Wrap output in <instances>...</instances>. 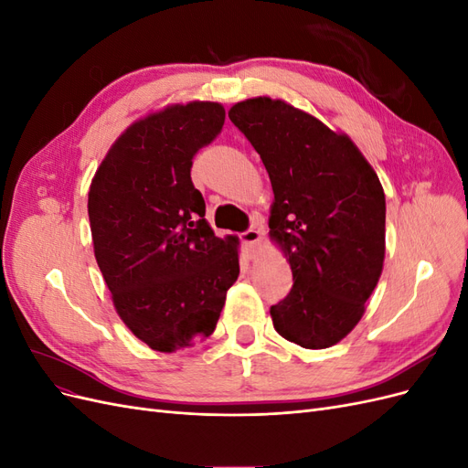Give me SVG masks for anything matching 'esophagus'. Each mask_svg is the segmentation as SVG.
<instances>
[{
    "instance_id": "34e87169",
    "label": "esophagus",
    "mask_w": 468,
    "mask_h": 468,
    "mask_svg": "<svg viewBox=\"0 0 468 468\" xmlns=\"http://www.w3.org/2000/svg\"><path fill=\"white\" fill-rule=\"evenodd\" d=\"M239 239H242V244H244V248L248 251V256L251 258L253 253H256V248L261 242V232L258 229H250L244 234H239Z\"/></svg>"
}]
</instances>
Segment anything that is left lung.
I'll return each mask as SVG.
<instances>
[{
    "label": "left lung",
    "instance_id": "8db88e82",
    "mask_svg": "<svg viewBox=\"0 0 468 468\" xmlns=\"http://www.w3.org/2000/svg\"><path fill=\"white\" fill-rule=\"evenodd\" d=\"M273 187L269 238L285 253L292 289L271 306L279 335L332 347L365 314L385 263V191L356 143L282 99L253 97L229 111Z\"/></svg>",
    "mask_w": 468,
    "mask_h": 468
}]
</instances>
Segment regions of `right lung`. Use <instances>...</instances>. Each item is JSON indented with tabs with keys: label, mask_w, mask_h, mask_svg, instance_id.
<instances>
[{
	"label": "right lung",
	"mask_w": 468,
	"mask_h": 468,
	"mask_svg": "<svg viewBox=\"0 0 468 468\" xmlns=\"http://www.w3.org/2000/svg\"><path fill=\"white\" fill-rule=\"evenodd\" d=\"M215 101L174 103L134 121L91 179L93 253L117 314L140 342L174 353L217 328L239 275L238 238H218L191 181L197 150L224 124Z\"/></svg>",
	"instance_id": "right-lung-1"
}]
</instances>
